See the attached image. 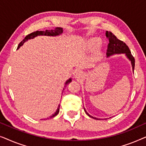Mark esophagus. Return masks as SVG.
Listing matches in <instances>:
<instances>
[{
	"label": "esophagus",
	"instance_id": "esophagus-1",
	"mask_svg": "<svg viewBox=\"0 0 146 146\" xmlns=\"http://www.w3.org/2000/svg\"><path fill=\"white\" fill-rule=\"evenodd\" d=\"M84 77V73L82 72L81 71H79V72H77L75 74V78L76 79H81L82 78Z\"/></svg>",
	"mask_w": 146,
	"mask_h": 146
}]
</instances>
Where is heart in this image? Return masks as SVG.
I'll list each match as a JSON object with an SVG mask.
<instances>
[{
	"mask_svg": "<svg viewBox=\"0 0 146 146\" xmlns=\"http://www.w3.org/2000/svg\"><path fill=\"white\" fill-rule=\"evenodd\" d=\"M100 39L99 38H91L89 41V47L90 48H93L96 46L100 42ZM96 54L98 56H100L101 54L100 46H98L96 51Z\"/></svg>",
	"mask_w": 146,
	"mask_h": 146,
	"instance_id": "heart-1",
	"label": "heart"
}]
</instances>
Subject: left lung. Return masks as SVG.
<instances>
[{
	"label": "left lung",
	"mask_w": 146,
	"mask_h": 146,
	"mask_svg": "<svg viewBox=\"0 0 146 146\" xmlns=\"http://www.w3.org/2000/svg\"><path fill=\"white\" fill-rule=\"evenodd\" d=\"M106 35L108 38L109 40V44L108 45V50H107V58L111 56L114 55V54H124L125 56L127 57V58L131 62V66H132V70L133 72L135 66V59L132 54H131V52L129 50V48L123 42V41L117 39V37L113 35V33H111V32L106 31ZM85 112L86 114L88 115L89 117H92L93 119H100L97 118V117H93L89 114L86 110L84 108Z\"/></svg>",
	"instance_id": "obj_1"
}]
</instances>
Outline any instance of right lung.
I'll return each instance as SVG.
<instances>
[{"label":"right lung","instance_id":"add662e5","mask_svg":"<svg viewBox=\"0 0 146 146\" xmlns=\"http://www.w3.org/2000/svg\"><path fill=\"white\" fill-rule=\"evenodd\" d=\"M62 33H63L62 28H60V27H57V28H56L55 29H52V30H46L45 31H35V32H34V33H32L31 34H29V35H28L27 36H26L25 38L23 39V40L21 41V42H20L19 46H18L17 49H19L20 47L22 46L25 42L28 41L30 39L35 38V37L38 36H59L60 35H61V34H62ZM72 82V78H69L65 82L66 86V85L68 84L70 82ZM59 110H60V105L58 106V107L56 111H55L54 113H53V114L50 115L49 117H47V118H45V119H50V118H52V117H55L56 115L58 113H59Z\"/></svg>","mask_w":146,"mask_h":146}]
</instances>
